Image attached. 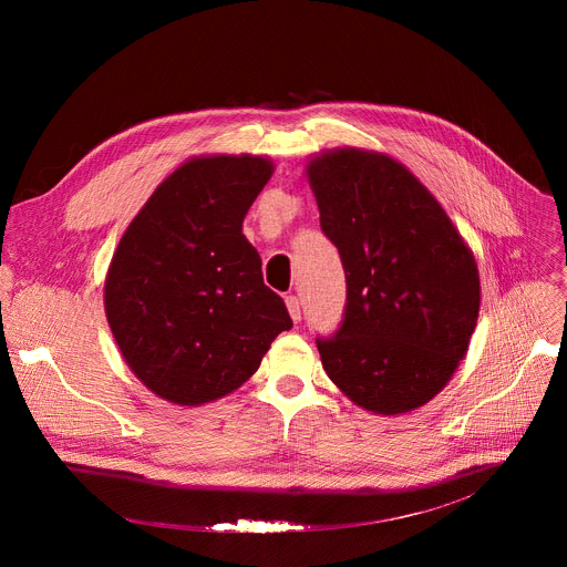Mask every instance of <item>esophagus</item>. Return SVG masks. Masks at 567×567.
<instances>
[{"label": "esophagus", "instance_id": "34e87169", "mask_svg": "<svg viewBox=\"0 0 567 567\" xmlns=\"http://www.w3.org/2000/svg\"><path fill=\"white\" fill-rule=\"evenodd\" d=\"M285 302H287V309H289L291 320H293V322H298V320H300V316H302L300 298H298V296H287V298H285Z\"/></svg>", "mask_w": 567, "mask_h": 567}]
</instances>
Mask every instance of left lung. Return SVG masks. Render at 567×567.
<instances>
[{
	"label": "left lung",
	"mask_w": 567,
	"mask_h": 567,
	"mask_svg": "<svg viewBox=\"0 0 567 567\" xmlns=\"http://www.w3.org/2000/svg\"><path fill=\"white\" fill-rule=\"evenodd\" d=\"M307 177L348 285L339 330L316 339L322 368L365 411L420 409L475 330L473 254L437 199L385 154L322 152Z\"/></svg>",
	"instance_id": "obj_1"
}]
</instances>
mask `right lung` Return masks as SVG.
Listing matches in <instances>:
<instances>
[{"label":"right lung","mask_w":567,"mask_h":567,"mask_svg":"<svg viewBox=\"0 0 567 567\" xmlns=\"http://www.w3.org/2000/svg\"><path fill=\"white\" fill-rule=\"evenodd\" d=\"M274 173L262 156H199L161 184L123 233L105 280L112 334L132 372L182 406L245 383L293 322L241 235Z\"/></svg>","instance_id":"add662e5"}]
</instances>
